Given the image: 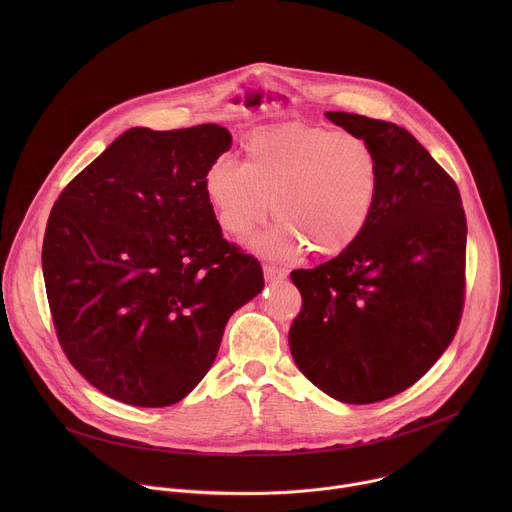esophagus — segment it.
Wrapping results in <instances>:
<instances>
[{
	"instance_id": "esophagus-1",
	"label": "esophagus",
	"mask_w": 512,
	"mask_h": 512,
	"mask_svg": "<svg viewBox=\"0 0 512 512\" xmlns=\"http://www.w3.org/2000/svg\"><path fill=\"white\" fill-rule=\"evenodd\" d=\"M263 275L267 281H283L287 277V271L281 267H275V265H265Z\"/></svg>"
}]
</instances>
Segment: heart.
<instances>
[{
  "label": "heart",
  "instance_id": "b5f03b06",
  "mask_svg": "<svg viewBox=\"0 0 512 512\" xmlns=\"http://www.w3.org/2000/svg\"><path fill=\"white\" fill-rule=\"evenodd\" d=\"M243 164L214 160L204 196L223 231L245 237L273 216L279 225L251 245L271 257L310 249L332 257L367 229L381 188L379 158L362 137L302 123L265 127L243 143Z\"/></svg>",
  "mask_w": 512,
  "mask_h": 512
}]
</instances>
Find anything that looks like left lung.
<instances>
[{
	"mask_svg": "<svg viewBox=\"0 0 512 512\" xmlns=\"http://www.w3.org/2000/svg\"><path fill=\"white\" fill-rule=\"evenodd\" d=\"M326 117L375 150L381 188L350 249L291 271L302 312L289 348L326 395L367 405L409 389L450 346L464 308L466 214L456 182L407 129Z\"/></svg>",
	"mask_w": 512,
	"mask_h": 512,
	"instance_id": "1",
	"label": "left lung"
}]
</instances>
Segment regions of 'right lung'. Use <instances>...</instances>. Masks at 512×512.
Listing matches in <instances>:
<instances>
[{"label": "right lung", "instance_id": "obj_1", "mask_svg": "<svg viewBox=\"0 0 512 512\" xmlns=\"http://www.w3.org/2000/svg\"><path fill=\"white\" fill-rule=\"evenodd\" d=\"M202 123L131 127L54 202L42 271L58 342L101 393L168 407L208 373L259 261L223 239L204 172L231 148Z\"/></svg>", "mask_w": 512, "mask_h": 512}]
</instances>
